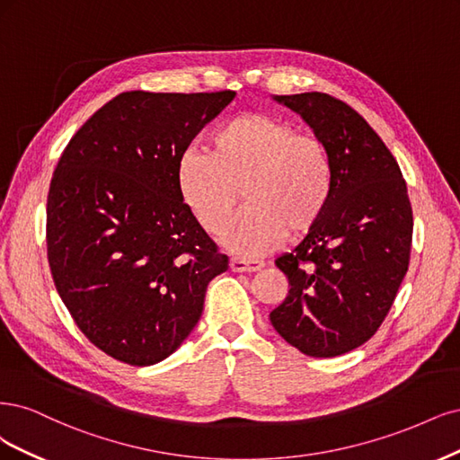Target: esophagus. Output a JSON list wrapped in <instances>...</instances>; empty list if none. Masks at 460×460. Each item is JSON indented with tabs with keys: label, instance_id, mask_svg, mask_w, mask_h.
<instances>
[{
	"label": "esophagus",
	"instance_id": "esophagus-1",
	"mask_svg": "<svg viewBox=\"0 0 460 460\" xmlns=\"http://www.w3.org/2000/svg\"><path fill=\"white\" fill-rule=\"evenodd\" d=\"M229 268L231 271H236V273H252V271H260L263 268V261L234 256L229 260Z\"/></svg>",
	"mask_w": 460,
	"mask_h": 460
}]
</instances>
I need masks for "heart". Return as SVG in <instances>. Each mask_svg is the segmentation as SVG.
Segmentation results:
<instances>
[{
	"label": "heart",
	"instance_id": "b5f03b06",
	"mask_svg": "<svg viewBox=\"0 0 460 460\" xmlns=\"http://www.w3.org/2000/svg\"><path fill=\"white\" fill-rule=\"evenodd\" d=\"M175 181L181 202L210 234L223 229L243 190L247 206L221 241L258 256L283 243L288 229L304 234L319 224L332 199L334 166L314 131L273 114L244 112L221 124L206 151H187Z\"/></svg>",
	"mask_w": 460,
	"mask_h": 460
}]
</instances>
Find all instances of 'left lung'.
I'll return each instance as SVG.
<instances>
[{"instance_id":"1","label":"left lung","mask_w":460,"mask_h":460,"mask_svg":"<svg viewBox=\"0 0 460 460\" xmlns=\"http://www.w3.org/2000/svg\"><path fill=\"white\" fill-rule=\"evenodd\" d=\"M273 99L327 143L334 190L319 224L275 260L290 290L270 319L302 353L336 358L378 331L409 270L407 185L378 133L344 101L319 92Z\"/></svg>"}]
</instances>
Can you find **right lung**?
Segmentation results:
<instances>
[{
    "label": "right lung",
    "instance_id": "add662e5",
    "mask_svg": "<svg viewBox=\"0 0 460 460\" xmlns=\"http://www.w3.org/2000/svg\"><path fill=\"white\" fill-rule=\"evenodd\" d=\"M234 92H126L70 139L48 195V260L78 329L111 358L166 359L229 260L177 192V164Z\"/></svg>",
    "mask_w": 460,
    "mask_h": 460
}]
</instances>
